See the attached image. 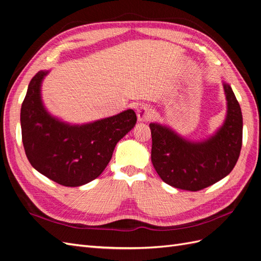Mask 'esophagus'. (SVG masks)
<instances>
[{
	"mask_svg": "<svg viewBox=\"0 0 261 261\" xmlns=\"http://www.w3.org/2000/svg\"><path fill=\"white\" fill-rule=\"evenodd\" d=\"M136 113H137L138 122H148L151 120L154 114L153 110L147 105H141L140 107H138Z\"/></svg>",
	"mask_w": 261,
	"mask_h": 261,
	"instance_id": "1",
	"label": "esophagus"
}]
</instances>
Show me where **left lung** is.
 Instances as JSON below:
<instances>
[{
	"label": "left lung",
	"mask_w": 261,
	"mask_h": 261,
	"mask_svg": "<svg viewBox=\"0 0 261 261\" xmlns=\"http://www.w3.org/2000/svg\"><path fill=\"white\" fill-rule=\"evenodd\" d=\"M226 100L223 123L210 136L188 139L161 123H150L151 161L164 183L197 192L228 175L239 160L243 139V116L235 94L222 81Z\"/></svg>",
	"instance_id": "1"
}]
</instances>
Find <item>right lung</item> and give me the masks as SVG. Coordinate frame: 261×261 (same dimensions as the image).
I'll return each mask as SVG.
<instances>
[{"instance_id": "1", "label": "right lung", "mask_w": 261, "mask_h": 261, "mask_svg": "<svg viewBox=\"0 0 261 261\" xmlns=\"http://www.w3.org/2000/svg\"><path fill=\"white\" fill-rule=\"evenodd\" d=\"M50 70L30 81L20 110L21 138L30 164L63 186L77 187L97 178L111 160L114 148L134 128L132 109L83 124H72L45 108L41 87Z\"/></svg>"}]
</instances>
